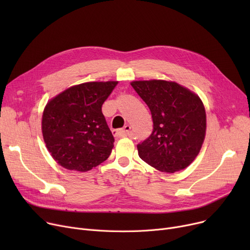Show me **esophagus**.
<instances>
[{
	"mask_svg": "<svg viewBox=\"0 0 250 250\" xmlns=\"http://www.w3.org/2000/svg\"><path fill=\"white\" fill-rule=\"evenodd\" d=\"M130 132V126L128 125H125L121 130H112V134L114 135V137H120V136H128Z\"/></svg>",
	"mask_w": 250,
	"mask_h": 250,
	"instance_id": "esophagus-1",
	"label": "esophagus"
}]
</instances>
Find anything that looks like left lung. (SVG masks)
<instances>
[{
  "label": "left lung",
  "mask_w": 250,
  "mask_h": 250,
  "mask_svg": "<svg viewBox=\"0 0 250 250\" xmlns=\"http://www.w3.org/2000/svg\"><path fill=\"white\" fill-rule=\"evenodd\" d=\"M152 114L153 132L138 144L140 158L166 173L187 168L199 155L207 116L201 98L189 89L165 80L130 83Z\"/></svg>",
  "instance_id": "obj_1"
}]
</instances>
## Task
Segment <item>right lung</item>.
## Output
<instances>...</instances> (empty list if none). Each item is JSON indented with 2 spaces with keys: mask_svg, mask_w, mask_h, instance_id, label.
Returning a JSON list of instances; mask_svg holds the SVG:
<instances>
[{
  "mask_svg": "<svg viewBox=\"0 0 250 250\" xmlns=\"http://www.w3.org/2000/svg\"><path fill=\"white\" fill-rule=\"evenodd\" d=\"M117 81L72 86L45 105L42 129L48 152L68 170L85 172L106 160L114 138L101 107Z\"/></svg>",
  "mask_w": 250,
  "mask_h": 250,
  "instance_id": "1",
  "label": "right lung"
}]
</instances>
